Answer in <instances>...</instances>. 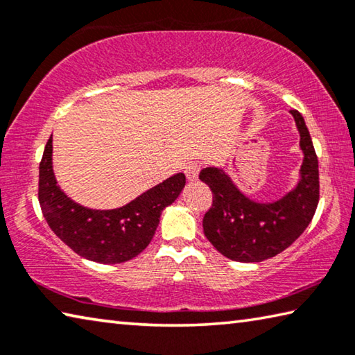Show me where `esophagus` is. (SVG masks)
<instances>
[{"mask_svg":"<svg viewBox=\"0 0 355 355\" xmlns=\"http://www.w3.org/2000/svg\"><path fill=\"white\" fill-rule=\"evenodd\" d=\"M199 172H200V166L197 163H189L184 167V175L189 182H196L197 177H199Z\"/></svg>","mask_w":355,"mask_h":355,"instance_id":"1","label":"esophagus"}]
</instances>
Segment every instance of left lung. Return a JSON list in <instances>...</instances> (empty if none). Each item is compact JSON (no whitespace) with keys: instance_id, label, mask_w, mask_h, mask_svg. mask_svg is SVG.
<instances>
[{"instance_id":"8db88e82","label":"left lung","mask_w":355,"mask_h":355,"mask_svg":"<svg viewBox=\"0 0 355 355\" xmlns=\"http://www.w3.org/2000/svg\"><path fill=\"white\" fill-rule=\"evenodd\" d=\"M290 112L304 161L297 184L282 199L266 203L249 199L220 167H205L199 175L213 192L203 233L216 250L233 261L258 263L275 257L290 248L313 219L320 200L318 158L304 117L296 110Z\"/></svg>"}]
</instances>
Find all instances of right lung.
Instances as JSON below:
<instances>
[{"mask_svg":"<svg viewBox=\"0 0 355 355\" xmlns=\"http://www.w3.org/2000/svg\"><path fill=\"white\" fill-rule=\"evenodd\" d=\"M184 183V173L178 172L120 208L83 207L59 188L50 137L39 166V203L48 225L71 250L95 263L116 264L131 260L147 248L161 213L177 200Z\"/></svg>","mask_w":355,"mask_h":355,"instance_id":"right-lung-1","label":"right lung"}]
</instances>
